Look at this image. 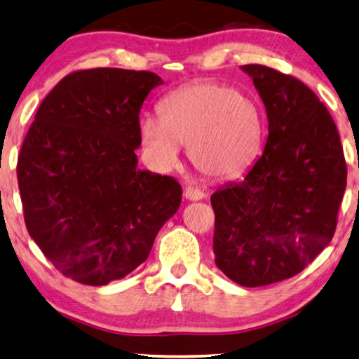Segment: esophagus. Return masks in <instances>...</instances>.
<instances>
[{"instance_id": "esophagus-1", "label": "esophagus", "mask_w": 359, "mask_h": 359, "mask_svg": "<svg viewBox=\"0 0 359 359\" xmlns=\"http://www.w3.org/2000/svg\"><path fill=\"white\" fill-rule=\"evenodd\" d=\"M183 196L188 201H201V199H204L205 194L198 188H193V186H186Z\"/></svg>"}]
</instances>
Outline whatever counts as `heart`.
Wrapping results in <instances>:
<instances>
[{
    "instance_id": "obj_1",
    "label": "heart",
    "mask_w": 359,
    "mask_h": 359,
    "mask_svg": "<svg viewBox=\"0 0 359 359\" xmlns=\"http://www.w3.org/2000/svg\"><path fill=\"white\" fill-rule=\"evenodd\" d=\"M142 144L151 165L170 170L180 145L188 144L196 168L214 178L242 171L253 160L262 137L255 104L215 81H194L171 91L160 102V119L140 122Z\"/></svg>"
}]
</instances>
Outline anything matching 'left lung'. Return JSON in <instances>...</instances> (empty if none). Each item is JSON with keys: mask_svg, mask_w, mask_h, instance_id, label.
Segmentation results:
<instances>
[{"mask_svg": "<svg viewBox=\"0 0 359 359\" xmlns=\"http://www.w3.org/2000/svg\"><path fill=\"white\" fill-rule=\"evenodd\" d=\"M268 114L263 155L243 181L210 196L215 264L240 286L292 278L330 243L346 188V161L325 104L296 76L242 67Z\"/></svg>", "mask_w": 359, "mask_h": 359, "instance_id": "1", "label": "left lung"}]
</instances>
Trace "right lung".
Masks as SVG:
<instances>
[{"label":"right lung","mask_w":359,"mask_h":359,"mask_svg":"<svg viewBox=\"0 0 359 359\" xmlns=\"http://www.w3.org/2000/svg\"><path fill=\"white\" fill-rule=\"evenodd\" d=\"M161 78L91 68L46 96L18 156L27 232L63 276L88 286L126 278L178 210L173 176L137 168L139 114Z\"/></svg>","instance_id":"right-lung-1"}]
</instances>
